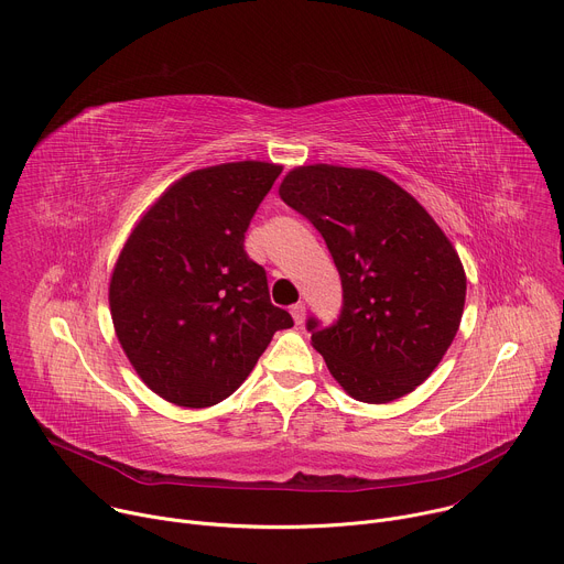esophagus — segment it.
Segmentation results:
<instances>
[{
	"instance_id": "34e87169",
	"label": "esophagus",
	"mask_w": 564,
	"mask_h": 564,
	"mask_svg": "<svg viewBox=\"0 0 564 564\" xmlns=\"http://www.w3.org/2000/svg\"><path fill=\"white\" fill-rule=\"evenodd\" d=\"M291 316H293L295 325H302V323H304V316H306V306H304L302 302L293 304V306H291Z\"/></svg>"
}]
</instances>
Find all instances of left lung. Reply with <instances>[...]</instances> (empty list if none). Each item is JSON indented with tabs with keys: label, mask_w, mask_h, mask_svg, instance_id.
<instances>
[{
	"label": "left lung",
	"mask_w": 564,
	"mask_h": 564,
	"mask_svg": "<svg viewBox=\"0 0 564 564\" xmlns=\"http://www.w3.org/2000/svg\"><path fill=\"white\" fill-rule=\"evenodd\" d=\"M282 202L323 235L343 282L334 325L306 332L332 377L358 401L388 403L421 386L464 314L466 275L444 230L401 185L373 170L304 165Z\"/></svg>",
	"instance_id": "obj_1"
}]
</instances>
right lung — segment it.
Wrapping results in <instances>:
<instances>
[{"label":"right lung","mask_w":564,"mask_h":564,"mask_svg":"<svg viewBox=\"0 0 564 564\" xmlns=\"http://www.w3.org/2000/svg\"><path fill=\"white\" fill-rule=\"evenodd\" d=\"M282 167L224 163L178 178L143 215L109 284L116 336L150 390L183 408L230 397L289 311L243 250L246 230Z\"/></svg>","instance_id":"1"}]
</instances>
